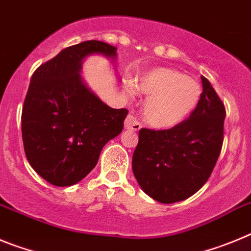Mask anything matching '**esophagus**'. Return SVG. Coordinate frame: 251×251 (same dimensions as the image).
Masks as SVG:
<instances>
[{
	"label": "esophagus",
	"mask_w": 251,
	"mask_h": 251,
	"mask_svg": "<svg viewBox=\"0 0 251 251\" xmlns=\"http://www.w3.org/2000/svg\"><path fill=\"white\" fill-rule=\"evenodd\" d=\"M125 128L131 131H139L141 128V125H140V123L136 120V117L134 115H127L125 120Z\"/></svg>",
	"instance_id": "obj_1"
}]
</instances>
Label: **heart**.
<instances>
[{"label":"heart","mask_w":251,"mask_h":251,"mask_svg":"<svg viewBox=\"0 0 251 251\" xmlns=\"http://www.w3.org/2000/svg\"><path fill=\"white\" fill-rule=\"evenodd\" d=\"M136 89L148 96L142 114L146 123L155 128H170L182 123L195 109L201 95L195 80L171 69L153 70L140 77L136 85H125L128 96Z\"/></svg>","instance_id":"heart-1"}]
</instances>
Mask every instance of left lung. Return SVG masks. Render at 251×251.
Listing matches in <instances>:
<instances>
[{
	"mask_svg": "<svg viewBox=\"0 0 251 251\" xmlns=\"http://www.w3.org/2000/svg\"><path fill=\"white\" fill-rule=\"evenodd\" d=\"M189 119L169 130L139 131L132 171L150 198L181 201L200 190L218 161L224 140L225 106L207 78Z\"/></svg>",
	"mask_w": 251,
	"mask_h": 251,
	"instance_id": "8db88e82",
	"label": "left lung"
}]
</instances>
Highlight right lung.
Here are the masks:
<instances>
[{
  "instance_id": "add662e5",
  "label": "right lung",
  "mask_w": 251,
  "mask_h": 251,
  "mask_svg": "<svg viewBox=\"0 0 251 251\" xmlns=\"http://www.w3.org/2000/svg\"><path fill=\"white\" fill-rule=\"evenodd\" d=\"M92 53L115 58L116 47L96 40L66 47L33 72L25 99V153L33 170L55 186L77 184L96 166L128 112L111 109L82 81V60Z\"/></svg>"
}]
</instances>
